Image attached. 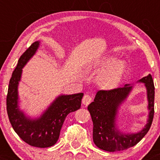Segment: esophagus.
Wrapping results in <instances>:
<instances>
[{
  "label": "esophagus",
  "mask_w": 160,
  "mask_h": 160,
  "mask_svg": "<svg viewBox=\"0 0 160 160\" xmlns=\"http://www.w3.org/2000/svg\"><path fill=\"white\" fill-rule=\"evenodd\" d=\"M92 101V97L90 96L88 93H86V94L83 96V99H82V103H83L84 105H88L90 102Z\"/></svg>",
  "instance_id": "34e87169"
}]
</instances>
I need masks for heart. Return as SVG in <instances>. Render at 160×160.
<instances>
[{
	"label": "heart",
	"mask_w": 160,
	"mask_h": 160,
	"mask_svg": "<svg viewBox=\"0 0 160 160\" xmlns=\"http://www.w3.org/2000/svg\"><path fill=\"white\" fill-rule=\"evenodd\" d=\"M101 68H105L98 77V84L105 89L116 88L122 81L127 70V64L123 60H117L109 56L103 59L100 64Z\"/></svg>",
	"instance_id": "1"
}]
</instances>
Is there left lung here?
I'll return each instance as SVG.
<instances>
[{"label": "left lung", "mask_w": 160, "mask_h": 160, "mask_svg": "<svg viewBox=\"0 0 160 160\" xmlns=\"http://www.w3.org/2000/svg\"><path fill=\"white\" fill-rule=\"evenodd\" d=\"M139 82L144 83L147 90L149 110L148 123L139 132L124 134L118 130L115 123L118 109L129 94L132 86L126 84L115 89L98 90L93 101L88 107L93 125V142L99 149L108 152L128 149L139 142L149 132L154 116V83L150 74Z\"/></svg>", "instance_id": "1"}]
</instances>
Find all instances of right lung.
<instances>
[{
  "mask_svg": "<svg viewBox=\"0 0 160 160\" xmlns=\"http://www.w3.org/2000/svg\"><path fill=\"white\" fill-rule=\"evenodd\" d=\"M39 46L35 42L19 58L9 82L7 95V112L11 126L18 136L30 146L47 148L56 143L66 117L81 106L83 93L59 96L37 119H30L18 108V86L24 66L32 57Z\"/></svg>",
  "mask_w": 160,
  "mask_h": 160,
  "instance_id": "obj_1",
  "label": "right lung"
}]
</instances>
